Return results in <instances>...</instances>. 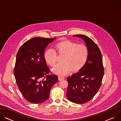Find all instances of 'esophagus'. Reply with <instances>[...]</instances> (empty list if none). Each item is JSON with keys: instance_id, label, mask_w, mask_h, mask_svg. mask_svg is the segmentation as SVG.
<instances>
[{"instance_id": "obj_1", "label": "esophagus", "mask_w": 121, "mask_h": 121, "mask_svg": "<svg viewBox=\"0 0 121 121\" xmlns=\"http://www.w3.org/2000/svg\"><path fill=\"white\" fill-rule=\"evenodd\" d=\"M65 79V78L64 77H62V76H58V80H63V79Z\"/></svg>"}]
</instances>
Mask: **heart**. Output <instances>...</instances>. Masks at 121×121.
Listing matches in <instances>:
<instances>
[{"mask_svg": "<svg viewBox=\"0 0 121 121\" xmlns=\"http://www.w3.org/2000/svg\"><path fill=\"white\" fill-rule=\"evenodd\" d=\"M56 52L58 56H63V64L56 65L52 72L61 76L66 75L72 70L74 72L80 71L86 64L88 56V50L86 46L69 40H63L55 45L54 50L48 49L44 53L45 61L51 66L56 63Z\"/></svg>", "mask_w": 121, "mask_h": 121, "instance_id": "heart-1", "label": "heart"}]
</instances>
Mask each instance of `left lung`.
Instances as JSON below:
<instances>
[{
  "mask_svg": "<svg viewBox=\"0 0 121 121\" xmlns=\"http://www.w3.org/2000/svg\"><path fill=\"white\" fill-rule=\"evenodd\" d=\"M73 36L84 40L88 50V56L82 69L67 78L68 85L66 97L73 103L82 104L89 101L98 92L101 86L104 69L101 52L93 40L83 35Z\"/></svg>",
  "mask_w": 121,
  "mask_h": 121,
  "instance_id": "left-lung-1",
  "label": "left lung"
}]
</instances>
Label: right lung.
<instances>
[{
  "label": "right lung",
  "mask_w": 121,
  "mask_h": 121,
  "mask_svg": "<svg viewBox=\"0 0 121 121\" xmlns=\"http://www.w3.org/2000/svg\"><path fill=\"white\" fill-rule=\"evenodd\" d=\"M56 39L33 38L20 47L17 54L14 69L16 83L24 97L30 103L47 100L51 88L58 81L56 74H48L50 70L44 57L47 47Z\"/></svg>",
  "instance_id": "1"
}]
</instances>
